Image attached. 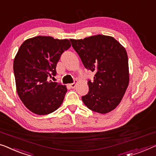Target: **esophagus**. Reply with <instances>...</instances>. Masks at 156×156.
Instances as JSON below:
<instances>
[{"label":"esophagus","mask_w":156,"mask_h":156,"mask_svg":"<svg viewBox=\"0 0 156 156\" xmlns=\"http://www.w3.org/2000/svg\"><path fill=\"white\" fill-rule=\"evenodd\" d=\"M76 82H76V81H75V82H74V83H69V87H70V88H73V89H74V87H76Z\"/></svg>","instance_id":"34e87169"}]
</instances>
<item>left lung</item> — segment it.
I'll return each instance as SVG.
<instances>
[{
    "label": "left lung",
    "instance_id": "8db88e82",
    "mask_svg": "<svg viewBox=\"0 0 156 156\" xmlns=\"http://www.w3.org/2000/svg\"><path fill=\"white\" fill-rule=\"evenodd\" d=\"M87 69L94 72L89 91L82 96L91 110L105 114L121 102L129 82L128 56L125 47L112 37L98 34L83 39H69Z\"/></svg>",
    "mask_w": 156,
    "mask_h": 156
}]
</instances>
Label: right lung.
Wrapping results in <instances>:
<instances>
[{"label": "right lung", "instance_id": "right-lung-1", "mask_svg": "<svg viewBox=\"0 0 156 156\" xmlns=\"http://www.w3.org/2000/svg\"><path fill=\"white\" fill-rule=\"evenodd\" d=\"M68 39L38 36L24 41L13 62L18 96L28 110L39 115L55 111L63 102L67 87L48 82L56 74L60 55L70 48Z\"/></svg>", "mask_w": 156, "mask_h": 156}]
</instances>
